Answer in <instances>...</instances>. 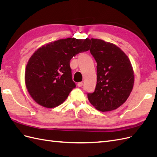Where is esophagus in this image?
<instances>
[{"label":"esophagus","instance_id":"obj_1","mask_svg":"<svg viewBox=\"0 0 157 157\" xmlns=\"http://www.w3.org/2000/svg\"><path fill=\"white\" fill-rule=\"evenodd\" d=\"M82 85H83V83H82V82H78V83H77V86H78V87H81V86H82Z\"/></svg>","mask_w":157,"mask_h":157}]
</instances>
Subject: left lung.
<instances>
[{"label":"left lung","instance_id":"8db88e82","mask_svg":"<svg viewBox=\"0 0 157 157\" xmlns=\"http://www.w3.org/2000/svg\"><path fill=\"white\" fill-rule=\"evenodd\" d=\"M90 53L97 63V84L88 94L90 103L102 112L119 107L129 97L134 82V71L128 57L115 44L91 39Z\"/></svg>","mask_w":157,"mask_h":157}]
</instances>
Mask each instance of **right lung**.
Returning <instances> with one entry per match:
<instances>
[{"instance_id": "1", "label": "right lung", "mask_w": 157, "mask_h": 157, "mask_svg": "<svg viewBox=\"0 0 157 157\" xmlns=\"http://www.w3.org/2000/svg\"><path fill=\"white\" fill-rule=\"evenodd\" d=\"M90 40L67 38L41 46L29 59L25 68L26 88L40 105L54 108L61 105L76 87L70 60L90 49Z\"/></svg>"}]
</instances>
